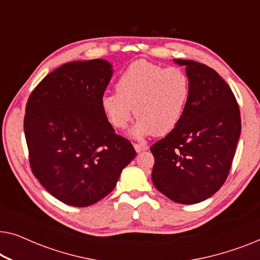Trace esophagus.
Instances as JSON below:
<instances>
[{
    "label": "esophagus",
    "mask_w": 260,
    "mask_h": 260,
    "mask_svg": "<svg viewBox=\"0 0 260 260\" xmlns=\"http://www.w3.org/2000/svg\"><path fill=\"white\" fill-rule=\"evenodd\" d=\"M134 148H135V150H136L137 152H141V151L147 150V149H148V145H145V144L134 143Z\"/></svg>",
    "instance_id": "34e87169"
}]
</instances>
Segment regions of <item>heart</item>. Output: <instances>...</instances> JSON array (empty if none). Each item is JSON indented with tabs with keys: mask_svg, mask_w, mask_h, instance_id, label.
<instances>
[{
	"mask_svg": "<svg viewBox=\"0 0 260 260\" xmlns=\"http://www.w3.org/2000/svg\"><path fill=\"white\" fill-rule=\"evenodd\" d=\"M189 92V78L179 67L165 69L147 60H136L118 77L116 92L103 95L101 105L117 129L129 124L135 110L138 118L131 130L134 137L165 136L180 123Z\"/></svg>",
	"mask_w": 260,
	"mask_h": 260,
	"instance_id": "b5f03b06",
	"label": "heart"
}]
</instances>
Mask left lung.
<instances>
[{
	"instance_id": "obj_1",
	"label": "left lung",
	"mask_w": 260,
	"mask_h": 260,
	"mask_svg": "<svg viewBox=\"0 0 260 260\" xmlns=\"http://www.w3.org/2000/svg\"><path fill=\"white\" fill-rule=\"evenodd\" d=\"M175 62L186 66L189 98L175 129L151 145V179L170 200L191 205L225 183L240 137V111L232 90L214 70L193 60Z\"/></svg>"
}]
</instances>
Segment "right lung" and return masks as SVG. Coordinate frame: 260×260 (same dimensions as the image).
I'll return each instance as SVG.
<instances>
[{"mask_svg":"<svg viewBox=\"0 0 260 260\" xmlns=\"http://www.w3.org/2000/svg\"><path fill=\"white\" fill-rule=\"evenodd\" d=\"M111 77L106 60L72 61L47 74L28 98L23 127L31 172L66 205L102 200L136 156L102 109Z\"/></svg>","mask_w":260,"mask_h":260,"instance_id":"right-lung-1","label":"right lung"}]
</instances>
